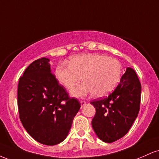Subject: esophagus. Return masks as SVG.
Instances as JSON below:
<instances>
[{"mask_svg": "<svg viewBox=\"0 0 159 159\" xmlns=\"http://www.w3.org/2000/svg\"><path fill=\"white\" fill-rule=\"evenodd\" d=\"M80 103H81V107H84V105H86V102L85 101H82V100H81V101H80Z\"/></svg>", "mask_w": 159, "mask_h": 159, "instance_id": "obj_1", "label": "esophagus"}]
</instances>
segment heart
Instances as JSON below:
<instances>
[{"instance_id": "obj_1", "label": "heart", "mask_w": 159, "mask_h": 159, "mask_svg": "<svg viewBox=\"0 0 159 159\" xmlns=\"http://www.w3.org/2000/svg\"><path fill=\"white\" fill-rule=\"evenodd\" d=\"M122 66L116 58L101 54H81L72 57L70 63H61L56 69L57 81L66 89L77 85L83 77L84 81L71 90L75 97L94 93L102 97L112 91L119 83Z\"/></svg>"}]
</instances>
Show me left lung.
Masks as SVG:
<instances>
[{"label": "left lung", "mask_w": 159, "mask_h": 159, "mask_svg": "<svg viewBox=\"0 0 159 159\" xmlns=\"http://www.w3.org/2000/svg\"><path fill=\"white\" fill-rule=\"evenodd\" d=\"M141 84L136 72L128 67L116 89L102 99L91 104L96 108L92 126L105 143H112L127 134L140 110Z\"/></svg>", "instance_id": "obj_1"}]
</instances>
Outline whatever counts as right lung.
I'll return each instance as SVG.
<instances>
[{
  "label": "right lung",
  "mask_w": 159,
  "mask_h": 159,
  "mask_svg": "<svg viewBox=\"0 0 159 159\" xmlns=\"http://www.w3.org/2000/svg\"><path fill=\"white\" fill-rule=\"evenodd\" d=\"M49 61L42 57L25 69L18 86V107L27 133L39 143L53 146L66 139L81 104L59 84Z\"/></svg>",
  "instance_id": "add662e5"
}]
</instances>
